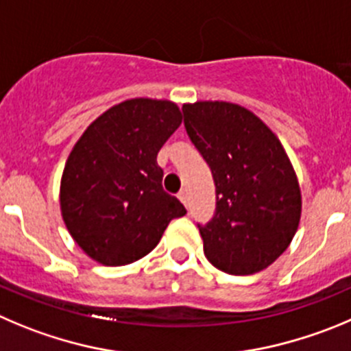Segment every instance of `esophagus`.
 <instances>
[{
    "label": "esophagus",
    "instance_id": "34e87169",
    "mask_svg": "<svg viewBox=\"0 0 351 351\" xmlns=\"http://www.w3.org/2000/svg\"><path fill=\"white\" fill-rule=\"evenodd\" d=\"M178 199H180V201H182V204L185 206V208H189V194H186L185 191L180 192V194H178Z\"/></svg>",
    "mask_w": 351,
    "mask_h": 351
}]
</instances>
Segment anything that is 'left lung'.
<instances>
[{
	"label": "left lung",
	"instance_id": "obj_1",
	"mask_svg": "<svg viewBox=\"0 0 351 351\" xmlns=\"http://www.w3.org/2000/svg\"><path fill=\"white\" fill-rule=\"evenodd\" d=\"M182 110L216 186L215 216L199 225L206 258L225 274L265 270L287 250L301 218L300 183L282 143L237 104L195 101Z\"/></svg>",
	"mask_w": 351,
	"mask_h": 351
}]
</instances>
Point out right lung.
Returning <instances> with one entry per match:
<instances>
[{"instance_id": "1", "label": "right lung", "mask_w": 351, "mask_h": 351, "mask_svg": "<svg viewBox=\"0 0 351 351\" xmlns=\"http://www.w3.org/2000/svg\"><path fill=\"white\" fill-rule=\"evenodd\" d=\"M182 124L169 100L131 98L98 116L65 162L62 218L81 250L107 267L140 260L186 213L162 189L157 152Z\"/></svg>"}]
</instances>
